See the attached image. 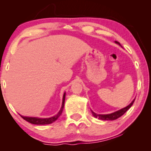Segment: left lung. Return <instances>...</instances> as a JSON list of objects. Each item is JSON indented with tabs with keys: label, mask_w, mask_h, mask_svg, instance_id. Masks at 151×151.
Wrapping results in <instances>:
<instances>
[{
	"label": "left lung",
	"mask_w": 151,
	"mask_h": 151,
	"mask_svg": "<svg viewBox=\"0 0 151 151\" xmlns=\"http://www.w3.org/2000/svg\"><path fill=\"white\" fill-rule=\"evenodd\" d=\"M115 42L116 43V44L119 45H121V44L119 43V42H117V41H115ZM135 101V99L133 100L132 102H131V104H130L129 105H128L127 106L124 107V108L120 109V110H118L114 112V113H111V114H96L94 113V112L93 111H91V113H92L93 116H94L95 118H98L99 119H100V120H103V121H113V120H116V119H117L118 118L121 117V116L124 115V114L126 113V111H127L129 109L131 108V106L133 105V102Z\"/></svg>",
	"instance_id": "obj_1"
}]
</instances>
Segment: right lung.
<instances>
[{
  "label": "right lung",
  "instance_id": "obj_1",
  "mask_svg": "<svg viewBox=\"0 0 151 151\" xmlns=\"http://www.w3.org/2000/svg\"><path fill=\"white\" fill-rule=\"evenodd\" d=\"M65 96L66 93H64L63 98H62V106L59 112L54 116H52L50 118H38V117H29V116H23L20 115L22 119H25L27 122L30 123L32 124H36V125H45V124H50L52 123L55 122L59 117L60 116L62 113V111L64 109V105H65Z\"/></svg>",
  "mask_w": 151,
  "mask_h": 151
}]
</instances>
